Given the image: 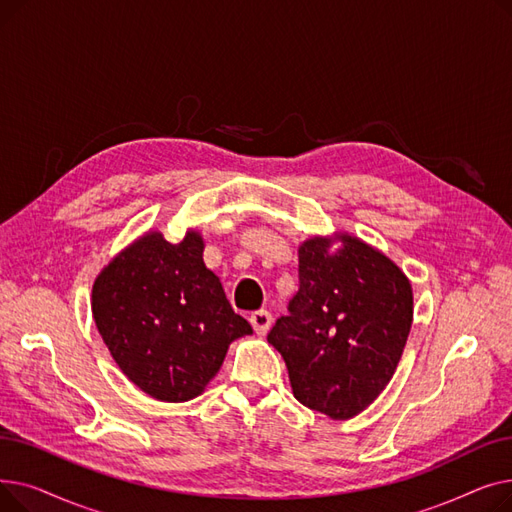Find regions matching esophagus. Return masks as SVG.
<instances>
[{"label":"esophagus","instance_id":"obj_1","mask_svg":"<svg viewBox=\"0 0 512 512\" xmlns=\"http://www.w3.org/2000/svg\"><path fill=\"white\" fill-rule=\"evenodd\" d=\"M272 313L267 311V309H259V311H253L251 313V326H253V330L259 334V336H265V332L270 330V326H272Z\"/></svg>","mask_w":512,"mask_h":512}]
</instances>
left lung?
<instances>
[{"label":"left lung","mask_w":512,"mask_h":512,"mask_svg":"<svg viewBox=\"0 0 512 512\" xmlns=\"http://www.w3.org/2000/svg\"><path fill=\"white\" fill-rule=\"evenodd\" d=\"M299 249V290L267 334L301 405L351 419L388 386L413 324V290L398 267L355 236Z\"/></svg>","instance_id":"1"}]
</instances>
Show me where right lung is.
Listing matches in <instances>:
<instances>
[{"label": "right lung", "instance_id": "obj_1", "mask_svg": "<svg viewBox=\"0 0 512 512\" xmlns=\"http://www.w3.org/2000/svg\"><path fill=\"white\" fill-rule=\"evenodd\" d=\"M97 330L126 378L145 394L184 402L199 396L232 340L253 334L203 263V240L172 245L149 232L93 284Z\"/></svg>", "mask_w": 512, "mask_h": 512}]
</instances>
